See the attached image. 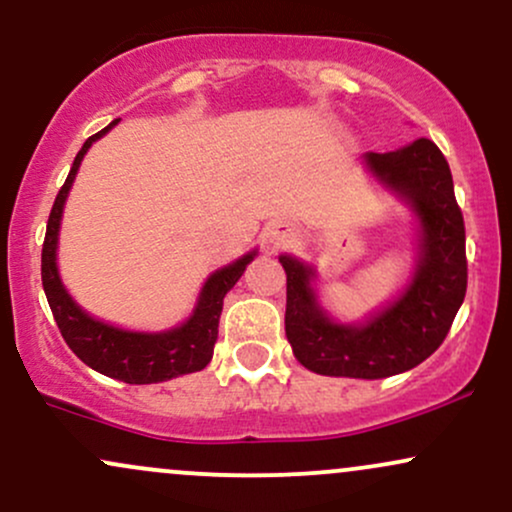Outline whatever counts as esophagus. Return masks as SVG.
<instances>
[{
  "mask_svg": "<svg viewBox=\"0 0 512 512\" xmlns=\"http://www.w3.org/2000/svg\"><path fill=\"white\" fill-rule=\"evenodd\" d=\"M291 226L288 224H272L267 229V233H264V238H267V243H272V245H281V243H286L288 238H291Z\"/></svg>",
  "mask_w": 512,
  "mask_h": 512,
  "instance_id": "1",
  "label": "esophagus"
}]
</instances>
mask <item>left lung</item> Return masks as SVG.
Wrapping results in <instances>:
<instances>
[{"mask_svg": "<svg viewBox=\"0 0 512 512\" xmlns=\"http://www.w3.org/2000/svg\"><path fill=\"white\" fill-rule=\"evenodd\" d=\"M386 186L408 197L422 221V257L412 283L362 326L334 324L310 288L312 269L279 257L286 272V336L293 355L326 377L384 379L427 360L451 331L467 291L465 221L446 157L420 138L396 152L365 157Z\"/></svg>", "mask_w": 512, "mask_h": 512, "instance_id": "obj_1", "label": "left lung"}]
</instances>
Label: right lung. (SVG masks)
Wrapping results in <instances>:
<instances>
[{"label":"right lung","instance_id":"add662e5","mask_svg":"<svg viewBox=\"0 0 512 512\" xmlns=\"http://www.w3.org/2000/svg\"><path fill=\"white\" fill-rule=\"evenodd\" d=\"M116 121L85 140V145L80 147L76 159H73L64 186L57 193V200H54L52 212H49L47 219L45 243H42V288H45L49 310H52L54 322H57L66 346L85 365L112 379L126 381V384H157V381L181 377V374L200 372V369L209 365L214 343H217L219 336V317L221 307H224V295L236 286V281L243 276L255 252H248V255L240 257L229 267L219 269V272L209 276L193 317L186 324L176 326V329L164 331V334H133V331L114 329V326L97 322V319L85 315L69 298L57 274L59 221L61 212H64L66 195H69L73 178H76L80 159L88 152V147L97 138H102Z\"/></svg>","mask_w":512,"mask_h":512}]
</instances>
